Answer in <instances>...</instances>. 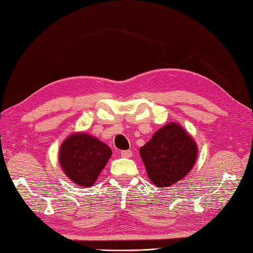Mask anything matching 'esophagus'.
I'll return each mask as SVG.
<instances>
[{
    "label": "esophagus",
    "instance_id": "esophagus-1",
    "mask_svg": "<svg viewBox=\"0 0 253 253\" xmlns=\"http://www.w3.org/2000/svg\"><path fill=\"white\" fill-rule=\"evenodd\" d=\"M121 155H122L123 158L129 159V158H131V157H132V152H131V151H129V150H128V151H122V152H121Z\"/></svg>",
    "mask_w": 253,
    "mask_h": 253
}]
</instances>
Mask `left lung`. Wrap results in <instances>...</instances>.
<instances>
[{"label":"left lung","mask_w":253,"mask_h":253,"mask_svg":"<svg viewBox=\"0 0 253 253\" xmlns=\"http://www.w3.org/2000/svg\"><path fill=\"white\" fill-rule=\"evenodd\" d=\"M139 151L150 180L158 187H169L193 168L198 147L180 125L169 123L155 131Z\"/></svg>","instance_id":"8db88e82"}]
</instances>
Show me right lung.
I'll return each instance as SVG.
<instances>
[{
  "instance_id": "obj_1",
  "label": "right lung",
  "mask_w": 253,
  "mask_h": 253,
  "mask_svg": "<svg viewBox=\"0 0 253 253\" xmlns=\"http://www.w3.org/2000/svg\"><path fill=\"white\" fill-rule=\"evenodd\" d=\"M112 150L104 142L84 132L67 137L60 148V164L64 173L79 187L92 186L107 161Z\"/></svg>"
}]
</instances>
